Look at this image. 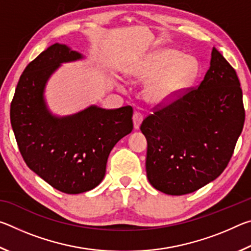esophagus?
<instances>
[{
    "mask_svg": "<svg viewBox=\"0 0 251 251\" xmlns=\"http://www.w3.org/2000/svg\"><path fill=\"white\" fill-rule=\"evenodd\" d=\"M144 120V116L142 113H139L136 110V112H134V115H133V122H134V128L135 129H138L139 127H141V124L142 122Z\"/></svg>",
    "mask_w": 251,
    "mask_h": 251,
    "instance_id": "34e87169",
    "label": "esophagus"
}]
</instances>
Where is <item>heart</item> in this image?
Returning a JSON list of instances; mask_svg holds the SVG:
<instances>
[{"label": "heart", "mask_w": 251, "mask_h": 251, "mask_svg": "<svg viewBox=\"0 0 251 251\" xmlns=\"http://www.w3.org/2000/svg\"><path fill=\"white\" fill-rule=\"evenodd\" d=\"M199 74V64L193 56H181L173 49L159 50L127 72L128 78L147 80L145 97L154 104H164L181 95Z\"/></svg>", "instance_id": "1"}]
</instances>
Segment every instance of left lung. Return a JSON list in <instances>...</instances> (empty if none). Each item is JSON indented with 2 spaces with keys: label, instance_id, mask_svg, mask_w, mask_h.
<instances>
[{
  "label": "left lung",
  "instance_id": "1",
  "mask_svg": "<svg viewBox=\"0 0 251 251\" xmlns=\"http://www.w3.org/2000/svg\"><path fill=\"white\" fill-rule=\"evenodd\" d=\"M245 123L236 71L212 49L210 67L197 88L143 121L151 185L174 196L215 180L230 160Z\"/></svg>",
  "mask_w": 251,
  "mask_h": 251
}]
</instances>
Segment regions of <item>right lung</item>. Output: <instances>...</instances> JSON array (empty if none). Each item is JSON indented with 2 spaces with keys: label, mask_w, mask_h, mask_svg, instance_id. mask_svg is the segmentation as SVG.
<instances>
[{
  "label": "right lung",
  "mask_w": 251,
  "mask_h": 251,
  "mask_svg": "<svg viewBox=\"0 0 251 251\" xmlns=\"http://www.w3.org/2000/svg\"><path fill=\"white\" fill-rule=\"evenodd\" d=\"M83 55L55 43L25 67L11 103V125L28 168L65 194L100 184L110 151L133 130L130 106L104 109L92 105L69 116L50 113L44 99L49 78L62 63Z\"/></svg>",
  "instance_id": "obj_1"
}]
</instances>
